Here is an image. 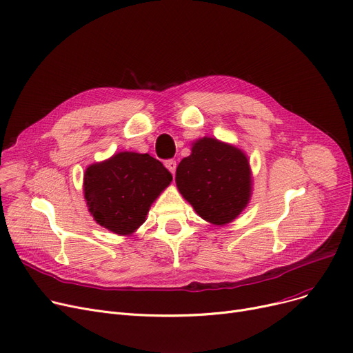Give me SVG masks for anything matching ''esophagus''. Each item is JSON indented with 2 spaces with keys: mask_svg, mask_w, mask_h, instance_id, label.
I'll return each mask as SVG.
<instances>
[{
  "mask_svg": "<svg viewBox=\"0 0 353 353\" xmlns=\"http://www.w3.org/2000/svg\"><path fill=\"white\" fill-rule=\"evenodd\" d=\"M164 165L167 167V169H169V170L172 172V174H174V172H176V167H177L176 160H173V159H170V160H165V161H164Z\"/></svg>",
  "mask_w": 353,
  "mask_h": 353,
  "instance_id": "1",
  "label": "esophagus"
}]
</instances>
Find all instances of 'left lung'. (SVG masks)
<instances>
[{"label":"left lung","instance_id":"left-lung-1","mask_svg":"<svg viewBox=\"0 0 353 353\" xmlns=\"http://www.w3.org/2000/svg\"><path fill=\"white\" fill-rule=\"evenodd\" d=\"M176 183L200 217L213 225H225L249 203V161L239 148L205 137L179 163Z\"/></svg>","mask_w":353,"mask_h":353}]
</instances>
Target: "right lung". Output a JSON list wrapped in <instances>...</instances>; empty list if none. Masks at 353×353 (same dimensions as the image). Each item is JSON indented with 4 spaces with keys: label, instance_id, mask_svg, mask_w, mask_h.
<instances>
[{
    "label": "right lung",
    "instance_id": "add662e5",
    "mask_svg": "<svg viewBox=\"0 0 353 353\" xmlns=\"http://www.w3.org/2000/svg\"><path fill=\"white\" fill-rule=\"evenodd\" d=\"M172 179L163 163L150 154L124 152L88 167L84 197L100 226L130 234L144 223L152 203Z\"/></svg>",
    "mask_w": 353,
    "mask_h": 353
}]
</instances>
